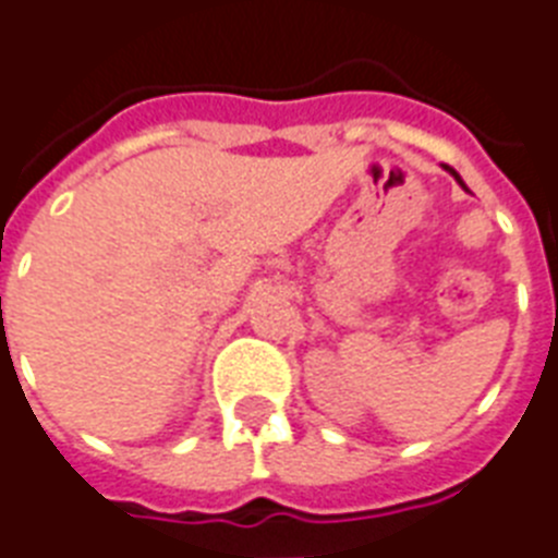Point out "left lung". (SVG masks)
Here are the masks:
<instances>
[{
	"mask_svg": "<svg viewBox=\"0 0 558 558\" xmlns=\"http://www.w3.org/2000/svg\"><path fill=\"white\" fill-rule=\"evenodd\" d=\"M449 169V167H447ZM449 172H452V175H456V181H458V184H461L463 186V181H461V175H458V172H456V169H449Z\"/></svg>",
	"mask_w": 558,
	"mask_h": 558,
	"instance_id": "8db88e82",
	"label": "left lung"
}]
</instances>
